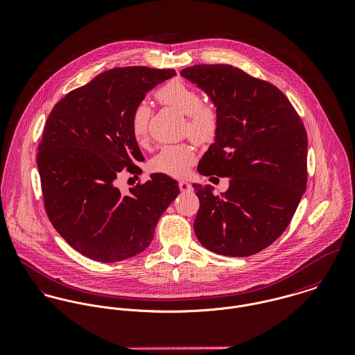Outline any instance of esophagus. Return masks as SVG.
<instances>
[{"label": "esophagus", "instance_id": "esophagus-1", "mask_svg": "<svg viewBox=\"0 0 355 355\" xmlns=\"http://www.w3.org/2000/svg\"><path fill=\"white\" fill-rule=\"evenodd\" d=\"M178 187H180V191H182V193H187V191H191V185L189 182H187V181H180L178 182Z\"/></svg>", "mask_w": 355, "mask_h": 355}]
</instances>
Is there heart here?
I'll use <instances>...</instances> for the list:
<instances>
[{
  "mask_svg": "<svg viewBox=\"0 0 355 355\" xmlns=\"http://www.w3.org/2000/svg\"><path fill=\"white\" fill-rule=\"evenodd\" d=\"M155 98L164 105L187 114L185 131L197 143L211 141L218 127V114L212 105L202 103L201 93L182 80H171L155 92ZM151 110L141 101L131 113V131L139 144H144L148 137V123ZM194 150L191 144H168L151 159L150 167L155 173L171 177H184L194 162Z\"/></svg>",
  "mask_w": 355,
  "mask_h": 355,
  "instance_id": "b5f03b06",
  "label": "heart"
}]
</instances>
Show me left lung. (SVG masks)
<instances>
[{"label": "left lung", "mask_w": 355, "mask_h": 355, "mask_svg": "<svg viewBox=\"0 0 355 355\" xmlns=\"http://www.w3.org/2000/svg\"><path fill=\"white\" fill-rule=\"evenodd\" d=\"M181 76L208 94L218 114L215 143L197 171L230 178L221 196L193 184L196 236L220 255L257 254L286 230L306 188L300 116L278 87L231 64H194Z\"/></svg>", "instance_id": "left-lung-1"}]
</instances>
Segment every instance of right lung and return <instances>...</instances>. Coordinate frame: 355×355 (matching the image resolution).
Wrapping results in <instances>:
<instances>
[{"instance_id":"right-lung-1","label":"right lung","mask_w":355,"mask_h":355,"mask_svg":"<svg viewBox=\"0 0 355 355\" xmlns=\"http://www.w3.org/2000/svg\"><path fill=\"white\" fill-rule=\"evenodd\" d=\"M174 70L116 67L71 90L55 105L39 144L44 208L58 234L82 255L117 262L144 251L178 182L154 173L123 194L116 180L144 161L131 113Z\"/></svg>"}]
</instances>
